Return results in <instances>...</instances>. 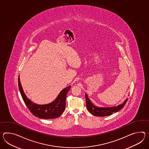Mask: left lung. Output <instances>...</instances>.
<instances>
[{
	"instance_id": "1",
	"label": "left lung",
	"mask_w": 149,
	"mask_h": 149,
	"mask_svg": "<svg viewBox=\"0 0 149 149\" xmlns=\"http://www.w3.org/2000/svg\"><path fill=\"white\" fill-rule=\"evenodd\" d=\"M86 108L93 116H106L112 114L113 112H117L119 110L122 109L127 103L128 98L126 99L124 102L118 106L110 107H99L94 105L91 102L88 95L86 94Z\"/></svg>"
}]
</instances>
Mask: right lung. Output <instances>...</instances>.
Returning <instances> with one entry per match:
<instances>
[{
    "instance_id": "1",
    "label": "right lung",
    "mask_w": 149,
    "mask_h": 149,
    "mask_svg": "<svg viewBox=\"0 0 149 149\" xmlns=\"http://www.w3.org/2000/svg\"><path fill=\"white\" fill-rule=\"evenodd\" d=\"M19 76L18 85L21 95L25 104L33 116L40 119H55L62 114L65 109L67 94L70 89V86L62 90L56 99L52 102L47 104L39 105L31 102L27 98L21 84Z\"/></svg>"
}]
</instances>
